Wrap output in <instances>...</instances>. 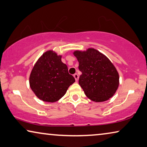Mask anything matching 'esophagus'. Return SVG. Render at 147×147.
I'll return each mask as SVG.
<instances>
[{
	"label": "esophagus",
	"instance_id": "esophagus-1",
	"mask_svg": "<svg viewBox=\"0 0 147 147\" xmlns=\"http://www.w3.org/2000/svg\"><path fill=\"white\" fill-rule=\"evenodd\" d=\"M74 78H75V80H76V81H78V79H79V76H78V75L77 74H75L74 75Z\"/></svg>",
	"mask_w": 147,
	"mask_h": 147
}]
</instances>
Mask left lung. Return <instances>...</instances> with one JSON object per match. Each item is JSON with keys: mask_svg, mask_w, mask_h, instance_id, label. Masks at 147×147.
<instances>
[{"mask_svg": "<svg viewBox=\"0 0 147 147\" xmlns=\"http://www.w3.org/2000/svg\"><path fill=\"white\" fill-rule=\"evenodd\" d=\"M73 55L82 72L79 84L85 95L96 102H105L114 96L119 87V76L107 56L94 48L74 51Z\"/></svg>", "mask_w": 147, "mask_h": 147, "instance_id": "1", "label": "left lung"}]
</instances>
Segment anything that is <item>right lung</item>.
<instances>
[{"label":"right lung","instance_id":"add662e5","mask_svg":"<svg viewBox=\"0 0 147 147\" xmlns=\"http://www.w3.org/2000/svg\"><path fill=\"white\" fill-rule=\"evenodd\" d=\"M74 82L75 79L62 62V55L53 50L47 51L40 56L29 76L31 90L44 102L59 100Z\"/></svg>","mask_w":147,"mask_h":147}]
</instances>
